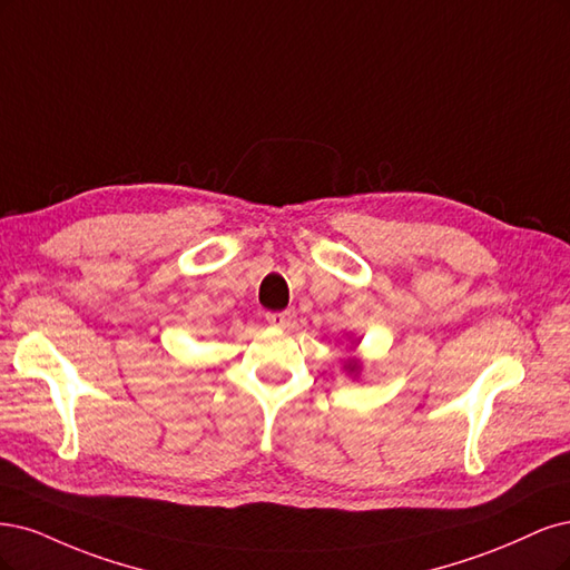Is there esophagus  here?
<instances>
[{"label": "esophagus", "mask_w": 570, "mask_h": 570, "mask_svg": "<svg viewBox=\"0 0 570 570\" xmlns=\"http://www.w3.org/2000/svg\"><path fill=\"white\" fill-rule=\"evenodd\" d=\"M265 320H267V324H272V326H279V328H284V326H288V324H291L293 315H291V312H267Z\"/></svg>", "instance_id": "1"}]
</instances>
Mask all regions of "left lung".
I'll use <instances>...</instances> for the list:
<instances>
[{
    "mask_svg": "<svg viewBox=\"0 0 570 570\" xmlns=\"http://www.w3.org/2000/svg\"><path fill=\"white\" fill-rule=\"evenodd\" d=\"M343 370H345L347 374H351V376H357L360 370H362V362L355 360V357H351V360H347V362L343 364Z\"/></svg>",
    "mask_w": 570,
    "mask_h": 570,
    "instance_id": "8db88e82",
    "label": "left lung"
}]
</instances>
